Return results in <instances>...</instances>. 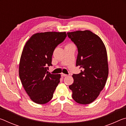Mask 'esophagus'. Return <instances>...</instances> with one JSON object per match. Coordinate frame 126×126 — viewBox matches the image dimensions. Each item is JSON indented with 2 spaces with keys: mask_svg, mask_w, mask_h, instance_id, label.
I'll list each match as a JSON object with an SVG mask.
<instances>
[{
  "mask_svg": "<svg viewBox=\"0 0 126 126\" xmlns=\"http://www.w3.org/2000/svg\"><path fill=\"white\" fill-rule=\"evenodd\" d=\"M68 75L67 74H64V73H62L61 74V76L62 77H67Z\"/></svg>",
  "mask_w": 126,
  "mask_h": 126,
  "instance_id": "34e87169",
  "label": "esophagus"
}]
</instances>
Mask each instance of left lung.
<instances>
[{
	"label": "left lung",
	"mask_w": 126,
	"mask_h": 126,
	"mask_svg": "<svg viewBox=\"0 0 126 126\" xmlns=\"http://www.w3.org/2000/svg\"><path fill=\"white\" fill-rule=\"evenodd\" d=\"M78 48L76 65L80 73L73 74L74 82L69 88L72 98L81 104L93 102L104 88L108 76L107 54L103 41L88 30L67 33Z\"/></svg>",
	"instance_id": "1"
}]
</instances>
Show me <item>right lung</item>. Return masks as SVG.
<instances>
[{"label": "right lung", "instance_id": "add662e5", "mask_svg": "<svg viewBox=\"0 0 126 126\" xmlns=\"http://www.w3.org/2000/svg\"><path fill=\"white\" fill-rule=\"evenodd\" d=\"M67 37L64 32H47L33 34L26 42L20 57L19 75L30 98L43 104L52 99L61 74L49 72L53 53Z\"/></svg>", "mask_w": 126, "mask_h": 126}]
</instances>
